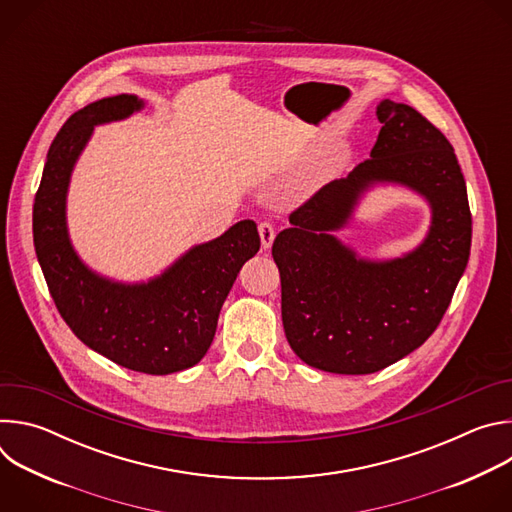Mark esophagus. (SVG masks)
Segmentation results:
<instances>
[{
    "label": "esophagus",
    "mask_w": 512,
    "mask_h": 512,
    "mask_svg": "<svg viewBox=\"0 0 512 512\" xmlns=\"http://www.w3.org/2000/svg\"><path fill=\"white\" fill-rule=\"evenodd\" d=\"M259 237H261V247H263L265 251L271 249L273 239H275V229H273V225L261 223V225H259Z\"/></svg>",
    "instance_id": "1"
}]
</instances>
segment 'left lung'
Wrapping results in <instances>:
<instances>
[{
    "mask_svg": "<svg viewBox=\"0 0 512 512\" xmlns=\"http://www.w3.org/2000/svg\"><path fill=\"white\" fill-rule=\"evenodd\" d=\"M371 158L316 192L273 241L285 338L306 364L369 375L419 348L442 322L472 245L466 182L446 135L405 103L383 99ZM379 185L421 195L432 221L399 258H360L336 237Z\"/></svg>",
    "mask_w": 512,
    "mask_h": 512,
    "instance_id": "obj_1",
    "label": "left lung"
}]
</instances>
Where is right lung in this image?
Here are the masks:
<instances>
[{
  "label": "right lung",
  "mask_w": 512,
  "mask_h": 512,
  "mask_svg": "<svg viewBox=\"0 0 512 512\" xmlns=\"http://www.w3.org/2000/svg\"><path fill=\"white\" fill-rule=\"evenodd\" d=\"M143 107V99L123 93L68 117L46 156L32 231L50 296L75 336L129 371L170 375L206 354L229 291L261 241L255 221L245 218L190 247L148 281H117L81 259L66 223L72 172L97 125L123 121Z\"/></svg>",
  "instance_id": "obj_1"
}]
</instances>
